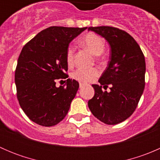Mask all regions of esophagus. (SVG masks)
Segmentation results:
<instances>
[{
	"label": "esophagus",
	"instance_id": "esophagus-1",
	"mask_svg": "<svg viewBox=\"0 0 160 160\" xmlns=\"http://www.w3.org/2000/svg\"><path fill=\"white\" fill-rule=\"evenodd\" d=\"M84 86H85V83H80V88H83Z\"/></svg>",
	"mask_w": 160,
	"mask_h": 160
}]
</instances>
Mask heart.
I'll return each mask as SVG.
<instances>
[{
  "label": "heart",
  "mask_w": 160,
  "mask_h": 160,
  "mask_svg": "<svg viewBox=\"0 0 160 160\" xmlns=\"http://www.w3.org/2000/svg\"><path fill=\"white\" fill-rule=\"evenodd\" d=\"M83 46L89 49L94 55H101L104 52L105 48V41L102 37L95 33H88L85 35L80 41ZM67 62L69 65H72L73 62L74 57V47L70 46L67 48ZM100 75V70L96 67L91 68H85V67H79L72 72V77L76 80H78L81 83H90Z\"/></svg>",
  "instance_id": "b5f03b06"
}]
</instances>
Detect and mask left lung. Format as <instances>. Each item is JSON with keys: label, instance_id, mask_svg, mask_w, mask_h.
I'll return each mask as SVG.
<instances>
[{"label": "left lung", "instance_id": "left-lung-1", "mask_svg": "<svg viewBox=\"0 0 160 160\" xmlns=\"http://www.w3.org/2000/svg\"><path fill=\"white\" fill-rule=\"evenodd\" d=\"M111 46L110 60L99 82L93 84L94 96L88 101L93 116L107 125H116L129 118L136 109L145 88L146 61L133 37L110 26L90 27ZM110 87V92H103Z\"/></svg>", "mask_w": 160, "mask_h": 160}]
</instances>
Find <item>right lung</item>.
I'll return each mask as SVG.
<instances>
[{"label":"right lung","mask_w":160,"mask_h":160,"mask_svg":"<svg viewBox=\"0 0 160 160\" xmlns=\"http://www.w3.org/2000/svg\"><path fill=\"white\" fill-rule=\"evenodd\" d=\"M86 28L51 26L22 48L14 74L17 98L22 110L35 123L53 126L68 113L79 83L67 79V86L56 88V82L67 77V48Z\"/></svg>","instance_id":"1"}]
</instances>
